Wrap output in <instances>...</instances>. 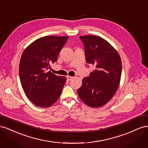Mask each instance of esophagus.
Here are the masks:
<instances>
[{"mask_svg": "<svg viewBox=\"0 0 148 148\" xmlns=\"http://www.w3.org/2000/svg\"><path fill=\"white\" fill-rule=\"evenodd\" d=\"M73 77H70V76H67V77H66V79H67V80H68V81H71V80L73 79Z\"/></svg>", "mask_w": 148, "mask_h": 148, "instance_id": "1", "label": "esophagus"}]
</instances>
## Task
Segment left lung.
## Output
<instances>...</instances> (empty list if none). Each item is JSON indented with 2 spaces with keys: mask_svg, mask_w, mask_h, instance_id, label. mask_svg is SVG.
I'll list each match as a JSON object with an SVG mask.
<instances>
[{
  "mask_svg": "<svg viewBox=\"0 0 148 148\" xmlns=\"http://www.w3.org/2000/svg\"><path fill=\"white\" fill-rule=\"evenodd\" d=\"M79 38L83 43L86 62L96 69L83 79L78 95L85 104L100 107L108 102L117 90L122 61L117 51L104 39L94 35Z\"/></svg>",
  "mask_w": 148,
  "mask_h": 148,
  "instance_id": "8db88e82",
  "label": "left lung"
}]
</instances>
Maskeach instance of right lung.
Listing matches in <instances>:
<instances>
[{
	"instance_id": "obj_1",
	"label": "right lung",
	"mask_w": 148,
	"mask_h": 148,
	"mask_svg": "<svg viewBox=\"0 0 148 148\" xmlns=\"http://www.w3.org/2000/svg\"><path fill=\"white\" fill-rule=\"evenodd\" d=\"M69 36H48L36 40L22 53L19 75L25 95L34 104L49 107L59 99L66 77L48 70L56 62Z\"/></svg>"
}]
</instances>
